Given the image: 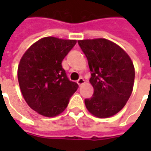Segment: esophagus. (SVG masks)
Listing matches in <instances>:
<instances>
[{"instance_id":"1","label":"esophagus","mask_w":151,"mask_h":151,"mask_svg":"<svg viewBox=\"0 0 151 151\" xmlns=\"http://www.w3.org/2000/svg\"><path fill=\"white\" fill-rule=\"evenodd\" d=\"M77 83H78L79 86H81V85L85 83V80L82 78V77H81V78H79V80L77 81Z\"/></svg>"}]
</instances>
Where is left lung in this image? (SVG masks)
<instances>
[{
  "label": "left lung",
  "mask_w": 151,
  "mask_h": 151,
  "mask_svg": "<svg viewBox=\"0 0 151 151\" xmlns=\"http://www.w3.org/2000/svg\"><path fill=\"white\" fill-rule=\"evenodd\" d=\"M91 70L94 88L85 99L87 110L97 118H108L124 107L131 96L134 68L129 56L119 45L105 38L79 40Z\"/></svg>",
  "instance_id": "1"
}]
</instances>
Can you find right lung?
I'll use <instances>...</instances> for the list:
<instances>
[{"label": "right lung", "instance_id": "right-lung-1", "mask_svg": "<svg viewBox=\"0 0 151 151\" xmlns=\"http://www.w3.org/2000/svg\"><path fill=\"white\" fill-rule=\"evenodd\" d=\"M76 44V40L46 37L32 44L21 59L17 78L22 94L28 106L43 116L60 114L78 89L61 65Z\"/></svg>", "mask_w": 151, "mask_h": 151}]
</instances>
